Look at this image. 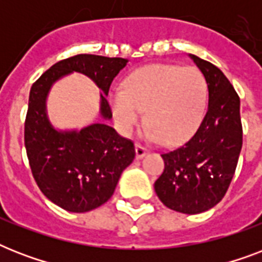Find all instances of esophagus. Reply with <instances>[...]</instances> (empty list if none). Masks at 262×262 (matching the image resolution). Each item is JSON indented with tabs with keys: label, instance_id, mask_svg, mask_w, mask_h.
<instances>
[{
	"label": "esophagus",
	"instance_id": "obj_1",
	"mask_svg": "<svg viewBox=\"0 0 262 262\" xmlns=\"http://www.w3.org/2000/svg\"><path fill=\"white\" fill-rule=\"evenodd\" d=\"M147 154V148H144L143 145H140V144H136V158H137V159H143Z\"/></svg>",
	"mask_w": 262,
	"mask_h": 262
}]
</instances>
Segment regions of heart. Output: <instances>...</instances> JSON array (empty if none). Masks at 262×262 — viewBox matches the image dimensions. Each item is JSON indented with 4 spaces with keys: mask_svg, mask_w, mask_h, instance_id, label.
<instances>
[{
    "mask_svg": "<svg viewBox=\"0 0 262 262\" xmlns=\"http://www.w3.org/2000/svg\"><path fill=\"white\" fill-rule=\"evenodd\" d=\"M207 84L195 68L151 63L135 71L123 90L110 96L111 111L119 129L130 135L143 121L145 136L162 144L182 143L193 135L203 118Z\"/></svg>",
    "mask_w": 262,
    "mask_h": 262,
    "instance_id": "heart-1",
    "label": "heart"
}]
</instances>
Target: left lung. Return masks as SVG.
Segmentation results:
<instances>
[{"label":"left lung","mask_w":262,"mask_h":262,"mask_svg":"<svg viewBox=\"0 0 262 262\" xmlns=\"http://www.w3.org/2000/svg\"><path fill=\"white\" fill-rule=\"evenodd\" d=\"M208 85V107L189 141L162 155L164 171L156 179L159 200L172 211L195 215L223 199L242 149L241 100L219 68L189 54Z\"/></svg>","instance_id":"8db88e82"}]
</instances>
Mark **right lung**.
I'll return each mask as SVG.
<instances>
[{
	"instance_id": "obj_1",
	"label": "right lung",
	"mask_w": 262,
	"mask_h": 262,
	"mask_svg": "<svg viewBox=\"0 0 262 262\" xmlns=\"http://www.w3.org/2000/svg\"><path fill=\"white\" fill-rule=\"evenodd\" d=\"M127 62L126 58L75 55L54 63L31 87L24 126L31 171L43 194L65 211L81 213L106 203L136 151L130 140L104 122L80 130L55 129L47 114L49 92L55 81L73 72L87 76L102 91L99 115L108 121L113 114L106 96Z\"/></svg>"
}]
</instances>
